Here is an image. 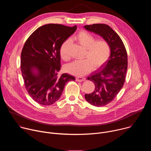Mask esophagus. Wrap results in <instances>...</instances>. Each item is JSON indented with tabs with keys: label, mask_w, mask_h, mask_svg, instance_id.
<instances>
[{
	"label": "esophagus",
	"mask_w": 151,
	"mask_h": 151,
	"mask_svg": "<svg viewBox=\"0 0 151 151\" xmlns=\"http://www.w3.org/2000/svg\"><path fill=\"white\" fill-rule=\"evenodd\" d=\"M85 78H83V77H76V81H78V82H83L85 81Z\"/></svg>",
	"instance_id": "esophagus-1"
}]
</instances>
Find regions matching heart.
<instances>
[{
	"label": "heart",
	"instance_id": "heart-1",
	"mask_svg": "<svg viewBox=\"0 0 151 151\" xmlns=\"http://www.w3.org/2000/svg\"><path fill=\"white\" fill-rule=\"evenodd\" d=\"M80 45L85 48L82 60H75L66 66V70L75 76H81L89 73L93 68L96 69L109 58L111 47L108 42L104 40H96L95 37L90 33L82 30L73 37ZM70 40L64 41L60 47V53L62 59L68 61L70 59L68 48Z\"/></svg>",
	"mask_w": 151,
	"mask_h": 151
}]
</instances>
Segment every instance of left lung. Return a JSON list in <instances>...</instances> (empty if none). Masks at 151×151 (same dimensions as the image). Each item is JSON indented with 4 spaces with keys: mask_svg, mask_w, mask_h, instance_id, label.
I'll use <instances>...</instances> for the list:
<instances>
[{
    "mask_svg": "<svg viewBox=\"0 0 151 151\" xmlns=\"http://www.w3.org/2000/svg\"><path fill=\"white\" fill-rule=\"evenodd\" d=\"M83 27L102 37L111 47L109 59L87 78L94 83V91L85 95L91 104L104 106L114 99L123 87L128 65L127 51L120 37L108 25L94 24Z\"/></svg>",
    "mask_w": 151,
    "mask_h": 151,
    "instance_id": "obj_1",
    "label": "left lung"
}]
</instances>
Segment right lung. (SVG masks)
Here are the masks:
<instances>
[{"label":"right lung","instance_id":"right-lung-1","mask_svg":"<svg viewBox=\"0 0 151 151\" xmlns=\"http://www.w3.org/2000/svg\"><path fill=\"white\" fill-rule=\"evenodd\" d=\"M76 26L48 24L37 29L27 39L21 54V70L26 88L37 103L51 105L57 101L66 83L74 76L60 70V48L75 33Z\"/></svg>","mask_w":151,"mask_h":151}]
</instances>
